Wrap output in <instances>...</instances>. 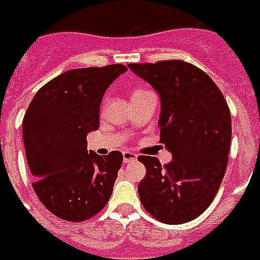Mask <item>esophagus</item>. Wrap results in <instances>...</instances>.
I'll list each match as a JSON object with an SVG mask.
<instances>
[{
  "instance_id": "1",
  "label": "esophagus",
  "mask_w": 260,
  "mask_h": 260,
  "mask_svg": "<svg viewBox=\"0 0 260 260\" xmlns=\"http://www.w3.org/2000/svg\"><path fill=\"white\" fill-rule=\"evenodd\" d=\"M137 159V155L134 152H130V151H123V162L128 164L132 161H136Z\"/></svg>"
}]
</instances>
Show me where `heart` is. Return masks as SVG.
Listing matches in <instances>:
<instances>
[{"label": "heart", "instance_id": "obj_1", "mask_svg": "<svg viewBox=\"0 0 260 260\" xmlns=\"http://www.w3.org/2000/svg\"><path fill=\"white\" fill-rule=\"evenodd\" d=\"M143 92H145V91H143V89H136V91H134L133 93H132V96H136V95H140V93H143Z\"/></svg>", "mask_w": 260, "mask_h": 260}]
</instances>
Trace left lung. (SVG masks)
I'll return each mask as SVG.
<instances>
[{
	"label": "left lung",
	"instance_id": "left-lung-1",
	"mask_svg": "<svg viewBox=\"0 0 260 260\" xmlns=\"http://www.w3.org/2000/svg\"><path fill=\"white\" fill-rule=\"evenodd\" d=\"M159 95L161 143L167 165L141 155L147 174L139 185L145 210L164 224L192 221L214 200L231 145V113L221 91L200 68L180 60L128 64Z\"/></svg>",
	"mask_w": 260,
	"mask_h": 260
}]
</instances>
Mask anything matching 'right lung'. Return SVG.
Listing matches in <instances>:
<instances>
[{"label":"right lung","instance_id":"right-lung-1","mask_svg":"<svg viewBox=\"0 0 260 260\" xmlns=\"http://www.w3.org/2000/svg\"><path fill=\"white\" fill-rule=\"evenodd\" d=\"M124 71L121 64L70 70L42 86L25 113L22 133L33 190L62 220L91 218L113 192L123 155L88 154L86 134L98 130L105 92Z\"/></svg>","mask_w":260,"mask_h":260}]
</instances>
